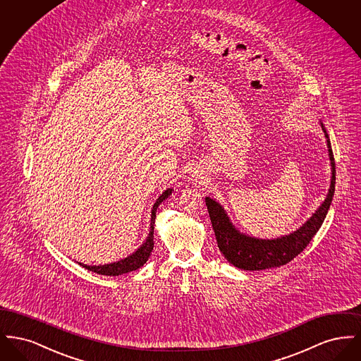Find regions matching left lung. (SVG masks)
<instances>
[{
  "instance_id": "1",
  "label": "left lung",
  "mask_w": 361,
  "mask_h": 361,
  "mask_svg": "<svg viewBox=\"0 0 361 361\" xmlns=\"http://www.w3.org/2000/svg\"><path fill=\"white\" fill-rule=\"evenodd\" d=\"M327 137L329 155L331 161V184L325 202L315 214L299 230L290 235L277 240H258L240 234L230 224L224 208L215 200L206 197L207 209L216 237L218 247L234 267L245 271H261L288 264L291 259L300 255L309 245L312 237L326 218L327 211L331 204L334 187H336V164L331 145L325 127L322 126Z\"/></svg>"
}]
</instances>
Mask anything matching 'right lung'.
I'll return each mask as SVG.
<instances>
[{"label": "right lung", "instance_id": "add662e5", "mask_svg": "<svg viewBox=\"0 0 361 361\" xmlns=\"http://www.w3.org/2000/svg\"><path fill=\"white\" fill-rule=\"evenodd\" d=\"M172 193V189H166L155 202L154 206H153V211H152V226H150V233H149V237L146 242L137 249V252L134 255H131L130 257L124 258L121 259L118 262H114V264H108V265H84L81 262H78L81 267H84L87 271H92L94 274H100V275L105 276H119L123 274H127V272H131V271H137V268H140L149 257H150V253L153 252V247H154V221H155V212H157V208L158 206L171 196Z\"/></svg>", "mask_w": 361, "mask_h": 361}]
</instances>
